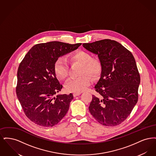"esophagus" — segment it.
Returning a JSON list of instances; mask_svg holds the SVG:
<instances>
[{
    "label": "esophagus",
    "mask_w": 156,
    "mask_h": 156,
    "mask_svg": "<svg viewBox=\"0 0 156 156\" xmlns=\"http://www.w3.org/2000/svg\"><path fill=\"white\" fill-rule=\"evenodd\" d=\"M81 92H80V93H74L73 94V95H74V97H76V96H78V95H81Z\"/></svg>",
    "instance_id": "esophagus-1"
}]
</instances>
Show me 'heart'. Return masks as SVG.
<instances>
[{
  "label": "heart",
  "instance_id": "heart-1",
  "mask_svg": "<svg viewBox=\"0 0 156 156\" xmlns=\"http://www.w3.org/2000/svg\"><path fill=\"white\" fill-rule=\"evenodd\" d=\"M72 63L78 62L82 65L80 75L81 76L76 78H71L65 84L66 90L70 92L80 93L85 90L90 84V79L97 78L101 73L102 65L99 59L92 58L91 55L84 51H78L70 57ZM54 71L60 80H65L69 72V65L67 60L63 57L57 59L54 64Z\"/></svg>",
  "mask_w": 156,
  "mask_h": 156
}]
</instances>
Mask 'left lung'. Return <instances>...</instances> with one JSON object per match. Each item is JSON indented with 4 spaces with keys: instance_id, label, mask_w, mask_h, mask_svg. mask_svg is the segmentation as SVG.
I'll return each instance as SVG.
<instances>
[{
    "instance_id": "left-lung-1",
    "label": "left lung",
    "mask_w": 156,
    "mask_h": 156,
    "mask_svg": "<svg viewBox=\"0 0 156 156\" xmlns=\"http://www.w3.org/2000/svg\"><path fill=\"white\" fill-rule=\"evenodd\" d=\"M83 47L98 55L102 65L101 78L95 86L90 114L104 126H115L126 120L138 101L140 76L133 54L118 42L105 39Z\"/></svg>"
}]
</instances>
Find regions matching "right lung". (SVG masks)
Segmentation results:
<instances>
[{
    "mask_svg": "<svg viewBox=\"0 0 156 156\" xmlns=\"http://www.w3.org/2000/svg\"><path fill=\"white\" fill-rule=\"evenodd\" d=\"M81 43L51 41L34 45L17 71L16 94L26 116L38 125L52 127L66 115L72 94L58 95L62 85L56 77L54 64L59 57L77 49Z\"/></svg>",
    "mask_w": 156,
    "mask_h": 156,
    "instance_id": "add662e5",
    "label": "right lung"
}]
</instances>
